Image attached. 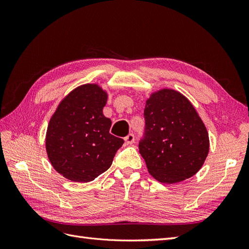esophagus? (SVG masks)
<instances>
[{"label":"esophagus","instance_id":"34e87169","mask_svg":"<svg viewBox=\"0 0 249 249\" xmlns=\"http://www.w3.org/2000/svg\"><path fill=\"white\" fill-rule=\"evenodd\" d=\"M124 141L126 142V144H133L135 141V136L133 134H129L127 136L124 138Z\"/></svg>","mask_w":249,"mask_h":249}]
</instances>
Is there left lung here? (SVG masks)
I'll list each match as a JSON object with an SVG mask.
<instances>
[{"label": "left lung", "instance_id": "left-lung-1", "mask_svg": "<svg viewBox=\"0 0 249 249\" xmlns=\"http://www.w3.org/2000/svg\"><path fill=\"white\" fill-rule=\"evenodd\" d=\"M145 138L139 153L158 182L176 184L196 175L209 154L207 127L187 97L171 88L145 102Z\"/></svg>", "mask_w": 249, "mask_h": 249}]
</instances>
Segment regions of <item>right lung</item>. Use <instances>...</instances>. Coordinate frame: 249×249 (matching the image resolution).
<instances>
[{"label": "right lung", "instance_id": "add662e5", "mask_svg": "<svg viewBox=\"0 0 249 249\" xmlns=\"http://www.w3.org/2000/svg\"><path fill=\"white\" fill-rule=\"evenodd\" d=\"M108 91L96 83L83 84L65 95L52 115L46 150L54 169L65 178L88 183L109 169L124 140L110 134L111 119L103 109Z\"/></svg>", "mask_w": 249, "mask_h": 249}]
</instances>
